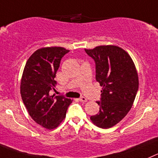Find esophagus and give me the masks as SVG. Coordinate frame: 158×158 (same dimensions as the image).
<instances>
[{
  "instance_id": "34e87169",
  "label": "esophagus",
  "mask_w": 158,
  "mask_h": 158,
  "mask_svg": "<svg viewBox=\"0 0 158 158\" xmlns=\"http://www.w3.org/2000/svg\"><path fill=\"white\" fill-rule=\"evenodd\" d=\"M78 100L80 101V102H87V98L85 97L80 98H78Z\"/></svg>"
}]
</instances>
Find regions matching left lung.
Wrapping results in <instances>:
<instances>
[{
  "label": "left lung",
  "instance_id": "obj_1",
  "mask_svg": "<svg viewBox=\"0 0 158 158\" xmlns=\"http://www.w3.org/2000/svg\"><path fill=\"white\" fill-rule=\"evenodd\" d=\"M95 62L96 81L102 87L98 114L91 115L94 125L109 129L119 123L133 106L139 87L134 63L128 52L113 45L85 49Z\"/></svg>",
  "mask_w": 158,
  "mask_h": 158
}]
</instances>
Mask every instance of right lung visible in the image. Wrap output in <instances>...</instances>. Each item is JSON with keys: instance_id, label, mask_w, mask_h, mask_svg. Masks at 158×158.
<instances>
[{"instance_id": "right-lung-1", "label": "right lung", "mask_w": 158, "mask_h": 158, "mask_svg": "<svg viewBox=\"0 0 158 158\" xmlns=\"http://www.w3.org/2000/svg\"><path fill=\"white\" fill-rule=\"evenodd\" d=\"M70 50L64 47H43L33 52L25 64L20 92L30 116L39 125L55 129L65 118L72 100L51 94L56 81L54 78L62 57Z\"/></svg>"}]
</instances>
